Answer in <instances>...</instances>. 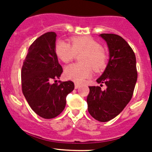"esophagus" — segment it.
<instances>
[{"instance_id":"esophagus-1","label":"esophagus","mask_w":152,"mask_h":152,"mask_svg":"<svg viewBox=\"0 0 152 152\" xmlns=\"http://www.w3.org/2000/svg\"><path fill=\"white\" fill-rule=\"evenodd\" d=\"M79 87H80V84H79V83H75V89H77V88H78Z\"/></svg>"}]
</instances>
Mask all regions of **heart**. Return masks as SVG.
Listing matches in <instances>:
<instances>
[{"mask_svg":"<svg viewBox=\"0 0 152 152\" xmlns=\"http://www.w3.org/2000/svg\"><path fill=\"white\" fill-rule=\"evenodd\" d=\"M56 53L63 62H69L76 55H80L82 64H71L64 69V76L75 82H82L92 75L93 68L100 72L107 66L108 54L101 44L91 36H77L71 39V44L64 40L58 41L55 46Z\"/></svg>","mask_w":152,"mask_h":152,"instance_id":"b5f03b06","label":"heart"}]
</instances>
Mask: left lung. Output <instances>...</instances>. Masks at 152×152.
<instances>
[{"instance_id": "1", "label": "left lung", "mask_w": 152, "mask_h": 152, "mask_svg": "<svg viewBox=\"0 0 152 152\" xmlns=\"http://www.w3.org/2000/svg\"><path fill=\"white\" fill-rule=\"evenodd\" d=\"M110 50V60L103 75L96 80L99 86H90L88 110L92 117L107 122L119 115L131 100L137 80L136 58L128 42L120 36L102 33ZM103 83L107 88L101 90Z\"/></svg>"}]
</instances>
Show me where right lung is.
<instances>
[{
	"label": "right lung",
	"mask_w": 152,
	"mask_h": 152,
	"mask_svg": "<svg viewBox=\"0 0 152 152\" xmlns=\"http://www.w3.org/2000/svg\"><path fill=\"white\" fill-rule=\"evenodd\" d=\"M56 39L54 32L36 39L28 49L21 69L23 94L32 110L44 119L58 116L65 107L67 95L75 88L71 80H56L63 72L56 53Z\"/></svg>",
	"instance_id": "1"
}]
</instances>
